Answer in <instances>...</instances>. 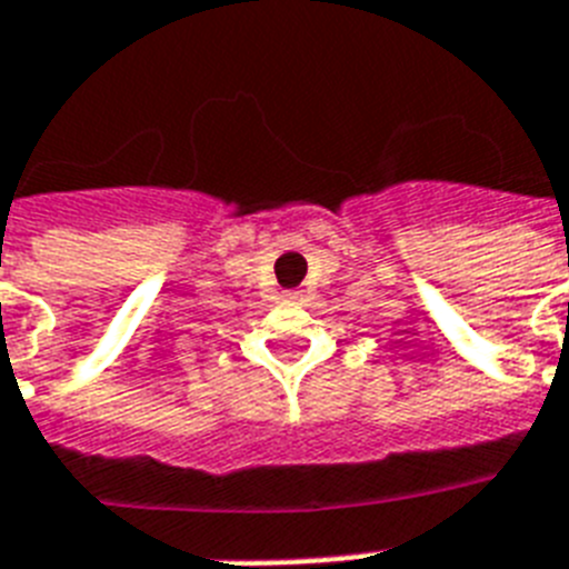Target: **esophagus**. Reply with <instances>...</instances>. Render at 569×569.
Masks as SVG:
<instances>
[{"instance_id": "obj_1", "label": "esophagus", "mask_w": 569, "mask_h": 569, "mask_svg": "<svg viewBox=\"0 0 569 569\" xmlns=\"http://www.w3.org/2000/svg\"><path fill=\"white\" fill-rule=\"evenodd\" d=\"M283 298H286V300H298V292H286Z\"/></svg>"}]
</instances>
